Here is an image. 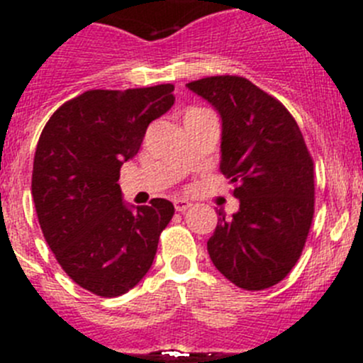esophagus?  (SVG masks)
I'll return each mask as SVG.
<instances>
[{
    "label": "esophagus",
    "mask_w": 363,
    "mask_h": 363,
    "mask_svg": "<svg viewBox=\"0 0 363 363\" xmlns=\"http://www.w3.org/2000/svg\"><path fill=\"white\" fill-rule=\"evenodd\" d=\"M174 205H175V211L184 212V211H188L189 207H191V202H189V200H186V199H175Z\"/></svg>",
    "instance_id": "34e87169"
}]
</instances>
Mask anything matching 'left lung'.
Returning <instances> with one entry per match:
<instances>
[{
	"label": "left lung",
	"mask_w": 363,
	"mask_h": 363,
	"mask_svg": "<svg viewBox=\"0 0 363 363\" xmlns=\"http://www.w3.org/2000/svg\"><path fill=\"white\" fill-rule=\"evenodd\" d=\"M186 87L219 113V170L239 200L232 216L218 211L208 256L235 286L265 290L302 255L314 214L313 160L291 113L247 79L207 77Z\"/></svg>",
	"instance_id": "8db88e82"
}]
</instances>
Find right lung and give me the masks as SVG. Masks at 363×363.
Wrapping results in <instances>:
<instances>
[{"label": "right lung", "instance_id": "add662e5", "mask_svg": "<svg viewBox=\"0 0 363 363\" xmlns=\"http://www.w3.org/2000/svg\"><path fill=\"white\" fill-rule=\"evenodd\" d=\"M172 91V84L86 91L57 108L40 135L31 193L43 237L65 272L94 295L137 286L174 216L164 199L126 203L117 184L149 123L174 105Z\"/></svg>", "mask_w": 363, "mask_h": 363}]
</instances>
